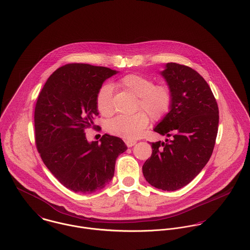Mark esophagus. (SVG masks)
Wrapping results in <instances>:
<instances>
[{
	"label": "esophagus",
	"instance_id": "1",
	"mask_svg": "<svg viewBox=\"0 0 250 250\" xmlns=\"http://www.w3.org/2000/svg\"><path fill=\"white\" fill-rule=\"evenodd\" d=\"M125 143H126V145L128 147H132V146H134L137 143V142L136 141H132V140H126Z\"/></svg>",
	"mask_w": 250,
	"mask_h": 250
}]
</instances>
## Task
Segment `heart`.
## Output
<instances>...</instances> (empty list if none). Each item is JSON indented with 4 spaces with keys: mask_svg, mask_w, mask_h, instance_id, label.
I'll use <instances>...</instances> for the list:
<instances>
[{
    "mask_svg": "<svg viewBox=\"0 0 250 250\" xmlns=\"http://www.w3.org/2000/svg\"><path fill=\"white\" fill-rule=\"evenodd\" d=\"M117 85L138 97L136 109L132 115H118L108 120L107 130L112 135L124 139H137L147 128L150 118L163 119L172 106V92L167 84H154V81L138 73H130L117 82ZM96 107L99 112L108 117L113 114L112 89L109 84H103L97 91Z\"/></svg>",
    "mask_w": 250,
    "mask_h": 250,
    "instance_id": "heart-1",
    "label": "heart"
}]
</instances>
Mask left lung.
Listing matches in <instances>:
<instances>
[{"instance_id":"obj_1","label":"left lung","mask_w":250,"mask_h":250,"mask_svg":"<svg viewBox=\"0 0 250 250\" xmlns=\"http://www.w3.org/2000/svg\"><path fill=\"white\" fill-rule=\"evenodd\" d=\"M162 75L173 100L170 111L154 131L171 140L151 143L152 155L143 172L155 188L176 190L196 177L210 160L218 129V107L209 84L194 69L169 62Z\"/></svg>"}]
</instances>
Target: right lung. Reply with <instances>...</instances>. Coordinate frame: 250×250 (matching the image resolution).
<instances>
[{
	"instance_id": "obj_1",
	"label": "right lung",
	"mask_w": 250,
	"mask_h": 250,
	"mask_svg": "<svg viewBox=\"0 0 250 250\" xmlns=\"http://www.w3.org/2000/svg\"><path fill=\"white\" fill-rule=\"evenodd\" d=\"M115 73L104 66L68 63L48 78L38 95L37 151L51 173L74 192L103 188L113 177L117 157L127 150L120 138L105 134L101 143H89L84 134L85 129L94 128L93 119L99 114L98 89Z\"/></svg>"
}]
</instances>
